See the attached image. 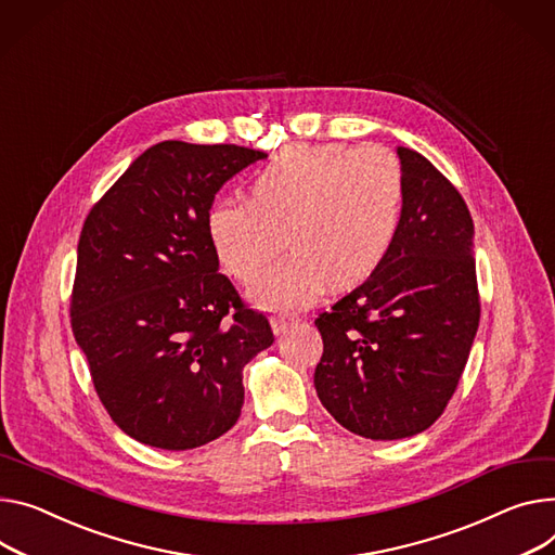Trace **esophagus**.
<instances>
[{
  "label": "esophagus",
  "mask_w": 555,
  "mask_h": 555,
  "mask_svg": "<svg viewBox=\"0 0 555 555\" xmlns=\"http://www.w3.org/2000/svg\"><path fill=\"white\" fill-rule=\"evenodd\" d=\"M297 320V315H288V313H280V315H273L271 318V324H273V331L275 333H284V331H288Z\"/></svg>",
  "instance_id": "1"
}]
</instances>
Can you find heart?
<instances>
[{"instance_id": "heart-1", "label": "heart", "mask_w": 555, "mask_h": 555, "mask_svg": "<svg viewBox=\"0 0 555 555\" xmlns=\"http://www.w3.org/2000/svg\"><path fill=\"white\" fill-rule=\"evenodd\" d=\"M404 176L379 144H293L253 178L250 199H220L206 216L208 240L229 275L248 284L282 246L291 253L250 288L255 305L288 311L326 286L366 280L396 240Z\"/></svg>"}]
</instances>
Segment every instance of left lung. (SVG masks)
<instances>
[{"mask_svg":"<svg viewBox=\"0 0 555 555\" xmlns=\"http://www.w3.org/2000/svg\"><path fill=\"white\" fill-rule=\"evenodd\" d=\"M404 199L379 267L315 318V391L356 436L402 440L444 413L480 324L474 220L417 151L398 149Z\"/></svg>","mask_w":555,"mask_h":555,"instance_id":"left-lung-1","label":"left lung"}]
</instances>
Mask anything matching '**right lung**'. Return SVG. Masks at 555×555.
I'll list each match as a JSON object with an SVG mask.
<instances>
[{
	"mask_svg": "<svg viewBox=\"0 0 555 555\" xmlns=\"http://www.w3.org/2000/svg\"><path fill=\"white\" fill-rule=\"evenodd\" d=\"M267 153L168 140L144 151L83 220L70 326L111 420L186 451L224 436L242 369L273 345L264 313L218 273L206 216L227 180Z\"/></svg>",
	"mask_w": 555,
	"mask_h": 555,
	"instance_id": "add662e5",
	"label": "right lung"
}]
</instances>
